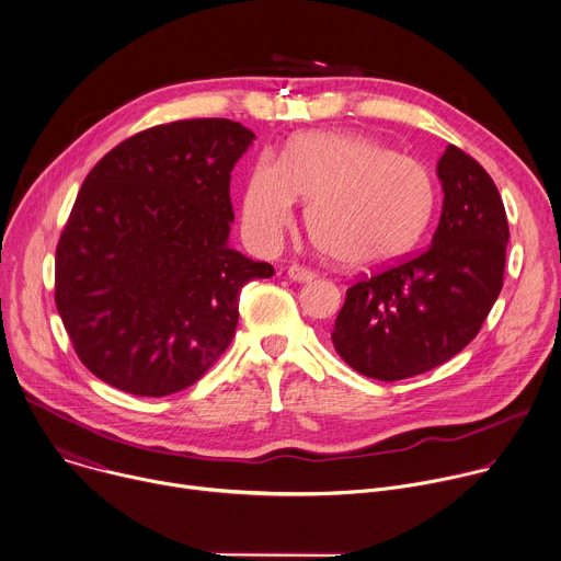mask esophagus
Wrapping results in <instances>:
<instances>
[{
	"mask_svg": "<svg viewBox=\"0 0 561 561\" xmlns=\"http://www.w3.org/2000/svg\"><path fill=\"white\" fill-rule=\"evenodd\" d=\"M288 277L293 282H310V279H314V271H310L301 264H293V266H288Z\"/></svg>",
	"mask_w": 561,
	"mask_h": 561,
	"instance_id": "obj_1",
	"label": "esophagus"
}]
</instances>
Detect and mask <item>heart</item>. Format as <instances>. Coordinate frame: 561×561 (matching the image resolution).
<instances>
[{
  "label": "heart",
  "instance_id": "1",
  "mask_svg": "<svg viewBox=\"0 0 561 561\" xmlns=\"http://www.w3.org/2000/svg\"><path fill=\"white\" fill-rule=\"evenodd\" d=\"M297 196L310 201L308 231L347 268H377L410 253L436 205L425 164L383 142L334 131L293 138L282 160H255L242 192L244 233L275 247L293 225Z\"/></svg>",
  "mask_w": 561,
  "mask_h": 561
}]
</instances>
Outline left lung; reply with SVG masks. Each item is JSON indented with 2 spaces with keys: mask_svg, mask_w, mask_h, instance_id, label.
<instances>
[{
  "mask_svg": "<svg viewBox=\"0 0 561 561\" xmlns=\"http://www.w3.org/2000/svg\"><path fill=\"white\" fill-rule=\"evenodd\" d=\"M438 178L445 201L432 244L345 290L330 339L363 377L401 381L443 365L480 332L502 290L508 222L495 182L456 145Z\"/></svg>",
  "mask_w": 561,
  "mask_h": 561,
  "instance_id": "8db88e82",
  "label": "left lung"
}]
</instances>
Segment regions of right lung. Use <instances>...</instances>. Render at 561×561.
Masks as SVG:
<instances>
[{"label": "right lung", "instance_id": "right-lung-1", "mask_svg": "<svg viewBox=\"0 0 561 561\" xmlns=\"http://www.w3.org/2000/svg\"><path fill=\"white\" fill-rule=\"evenodd\" d=\"M255 134L229 118L138 131L85 175L55 255V304L94 377L136 397L203 379L238 328L240 290L273 277L227 240L231 171Z\"/></svg>", "mask_w": 561, "mask_h": 561}]
</instances>
